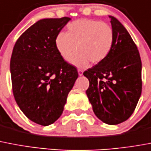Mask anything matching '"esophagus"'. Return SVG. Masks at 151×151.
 Returning <instances> with one entry per match:
<instances>
[{
	"label": "esophagus",
	"instance_id": "1",
	"mask_svg": "<svg viewBox=\"0 0 151 151\" xmlns=\"http://www.w3.org/2000/svg\"><path fill=\"white\" fill-rule=\"evenodd\" d=\"M78 74H79V76H83V71L82 69H78Z\"/></svg>",
	"mask_w": 151,
	"mask_h": 151
}]
</instances>
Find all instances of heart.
<instances>
[{"label": "heart", "instance_id": "obj_1", "mask_svg": "<svg viewBox=\"0 0 151 151\" xmlns=\"http://www.w3.org/2000/svg\"><path fill=\"white\" fill-rule=\"evenodd\" d=\"M114 42V30L109 24L94 19H79L68 24L66 33L57 35L55 47L65 60H68L77 49L78 51L70 59V62L84 68L90 61L98 64L106 59Z\"/></svg>", "mask_w": 151, "mask_h": 151}]
</instances>
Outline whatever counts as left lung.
<instances>
[{"instance_id": "left-lung-1", "label": "left lung", "mask_w": 151, "mask_h": 151, "mask_svg": "<svg viewBox=\"0 0 151 151\" xmlns=\"http://www.w3.org/2000/svg\"><path fill=\"white\" fill-rule=\"evenodd\" d=\"M114 46L106 59L83 72L93 111L108 125L126 121L134 111L142 92V63L137 45L123 25L109 15Z\"/></svg>"}]
</instances>
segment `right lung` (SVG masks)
Listing matches in <instances>:
<instances>
[{
	"label": "right lung",
	"mask_w": 151,
	"mask_h": 151,
	"mask_svg": "<svg viewBox=\"0 0 151 151\" xmlns=\"http://www.w3.org/2000/svg\"><path fill=\"white\" fill-rule=\"evenodd\" d=\"M71 20L40 19L20 36L13 48L10 72L14 99L31 121L47 126L61 116L79 76L55 47V38Z\"/></svg>",
	"instance_id": "obj_1"
}]
</instances>
